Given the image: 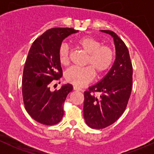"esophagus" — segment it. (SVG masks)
Instances as JSON below:
<instances>
[{"label": "esophagus", "instance_id": "34e87169", "mask_svg": "<svg viewBox=\"0 0 154 154\" xmlns=\"http://www.w3.org/2000/svg\"><path fill=\"white\" fill-rule=\"evenodd\" d=\"M74 90H77V91H82V88H79V87L74 86Z\"/></svg>", "mask_w": 154, "mask_h": 154}]
</instances>
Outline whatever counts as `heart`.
<instances>
[{"instance_id": "1", "label": "heart", "mask_w": 154, "mask_h": 154, "mask_svg": "<svg viewBox=\"0 0 154 154\" xmlns=\"http://www.w3.org/2000/svg\"><path fill=\"white\" fill-rule=\"evenodd\" d=\"M77 45L80 49L88 54L85 68L71 67L65 73V77L69 83L76 86H83L94 79L96 71L97 74H104L112 65L115 58L113 49L108 45H102L101 42L91 36L78 38ZM70 49L67 44H62L59 49V60L63 66L69 63Z\"/></svg>"}]
</instances>
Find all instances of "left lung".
I'll return each instance as SVG.
<instances>
[{"label":"left lung","instance_id":"obj_1","mask_svg":"<svg viewBox=\"0 0 154 154\" xmlns=\"http://www.w3.org/2000/svg\"><path fill=\"white\" fill-rule=\"evenodd\" d=\"M101 32L109 34L114 39L116 57L108 74L84 92L83 116L86 125L93 129L105 128L122 116L133 86V66L127 46L112 31Z\"/></svg>","mask_w":154,"mask_h":154}]
</instances>
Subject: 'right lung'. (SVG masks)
Returning <instances> with one entry per match:
<instances>
[{
  "label": "right lung",
  "mask_w": 154,
  "mask_h": 154,
  "mask_svg": "<svg viewBox=\"0 0 154 154\" xmlns=\"http://www.w3.org/2000/svg\"><path fill=\"white\" fill-rule=\"evenodd\" d=\"M78 32L73 28L48 29L32 43L24 65L22 95L24 107L35 121L45 125L58 124L64 115L63 103L72 85L51 91V83L63 76L59 49L63 39Z\"/></svg>",
  "instance_id": "add662e5"
}]
</instances>
